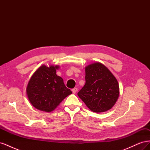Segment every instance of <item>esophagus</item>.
Masks as SVG:
<instances>
[{
	"mask_svg": "<svg viewBox=\"0 0 150 150\" xmlns=\"http://www.w3.org/2000/svg\"><path fill=\"white\" fill-rule=\"evenodd\" d=\"M72 91L73 93H76L77 91H78V88H74L72 89Z\"/></svg>",
	"mask_w": 150,
	"mask_h": 150,
	"instance_id": "esophagus-1",
	"label": "esophagus"
}]
</instances>
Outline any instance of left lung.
Segmentation results:
<instances>
[{
    "label": "left lung",
    "instance_id": "obj_1",
    "mask_svg": "<svg viewBox=\"0 0 150 150\" xmlns=\"http://www.w3.org/2000/svg\"><path fill=\"white\" fill-rule=\"evenodd\" d=\"M85 71L86 83L78 92V96L93 112H102L110 110L120 94L116 78L99 62L89 65Z\"/></svg>",
    "mask_w": 150,
    "mask_h": 150
}]
</instances>
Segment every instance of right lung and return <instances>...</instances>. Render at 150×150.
I'll return each mask as SVG.
<instances>
[{
  "mask_svg": "<svg viewBox=\"0 0 150 150\" xmlns=\"http://www.w3.org/2000/svg\"><path fill=\"white\" fill-rule=\"evenodd\" d=\"M57 66H42L36 71L27 87V94L33 106L51 112L72 91L66 87L63 79L56 74Z\"/></svg>",
  "mask_w": 150,
  "mask_h": 150,
  "instance_id": "add662e5",
  "label": "right lung"
}]
</instances>
